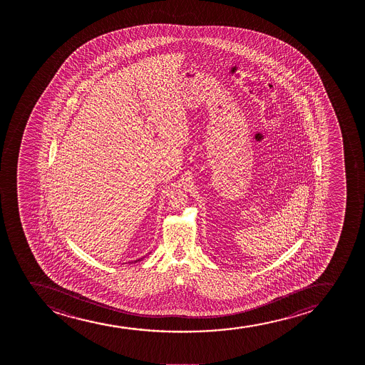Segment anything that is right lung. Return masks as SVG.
Segmentation results:
<instances>
[{
    "instance_id": "right-lung-1",
    "label": "right lung",
    "mask_w": 365,
    "mask_h": 365,
    "mask_svg": "<svg viewBox=\"0 0 365 365\" xmlns=\"http://www.w3.org/2000/svg\"><path fill=\"white\" fill-rule=\"evenodd\" d=\"M138 260H140V259H138ZM138 260H135V262H138Z\"/></svg>"
}]
</instances>
